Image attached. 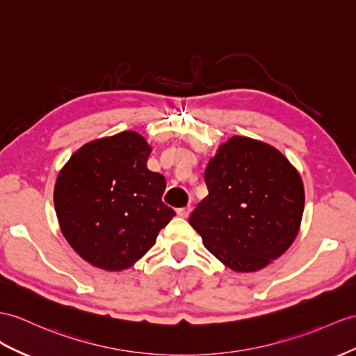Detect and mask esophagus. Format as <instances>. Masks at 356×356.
Returning <instances> with one entry per match:
<instances>
[{
	"instance_id": "esophagus-1",
	"label": "esophagus",
	"mask_w": 356,
	"mask_h": 356,
	"mask_svg": "<svg viewBox=\"0 0 356 356\" xmlns=\"http://www.w3.org/2000/svg\"><path fill=\"white\" fill-rule=\"evenodd\" d=\"M190 211H192V207L187 205L186 208H183V210H179V216H184V218H188Z\"/></svg>"
}]
</instances>
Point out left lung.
I'll list each match as a JSON object with an SVG mask.
<instances>
[{"instance_id": "1", "label": "left lung", "mask_w": 356, "mask_h": 356, "mask_svg": "<svg viewBox=\"0 0 356 356\" xmlns=\"http://www.w3.org/2000/svg\"><path fill=\"white\" fill-rule=\"evenodd\" d=\"M149 154L140 134L124 131L84 145L60 170L54 187L60 229L92 266H134L175 216L161 199L166 179L146 166Z\"/></svg>"}]
</instances>
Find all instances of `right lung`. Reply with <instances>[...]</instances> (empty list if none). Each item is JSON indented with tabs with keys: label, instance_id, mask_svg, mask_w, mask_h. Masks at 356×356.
Returning <instances> with one entry per match:
<instances>
[{
	"label": "right lung",
	"instance_id": "right-lung-1",
	"mask_svg": "<svg viewBox=\"0 0 356 356\" xmlns=\"http://www.w3.org/2000/svg\"><path fill=\"white\" fill-rule=\"evenodd\" d=\"M208 196L188 219L208 252L234 272H257L296 238L305 193L273 146L236 136L205 169Z\"/></svg>",
	"mask_w": 356,
	"mask_h": 356
}]
</instances>
